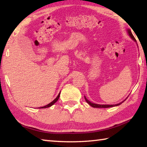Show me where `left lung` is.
I'll return each instance as SVG.
<instances>
[{"instance_id": "left-lung-1", "label": "left lung", "mask_w": 147, "mask_h": 147, "mask_svg": "<svg viewBox=\"0 0 147 147\" xmlns=\"http://www.w3.org/2000/svg\"><path fill=\"white\" fill-rule=\"evenodd\" d=\"M127 31H128V33L129 36H130V38H131V39H132L134 41L136 42V39H135V38H134V37L133 34H132V33H131V32L130 30L128 29ZM84 98H85L86 101L87 102H88L91 106L93 107V108H110V107H113V106H119V105H120V104H121L123 102H124V100H126V99H125V100H123V102H120V103H119V104H113V105H112V104H111V105H109V104H108H108H94V103H93V102H91L90 101L88 100L85 96H84Z\"/></svg>"}]
</instances>
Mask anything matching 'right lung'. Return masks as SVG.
Masks as SVG:
<instances>
[{
	"instance_id": "1",
	"label": "right lung",
	"mask_w": 147,
	"mask_h": 147,
	"mask_svg": "<svg viewBox=\"0 0 147 147\" xmlns=\"http://www.w3.org/2000/svg\"><path fill=\"white\" fill-rule=\"evenodd\" d=\"M59 95H60V93H59L58 94V95L57 96V97L54 99V100L53 101H52L51 103H49V104H47V105L45 106H43V107H40L39 108H49V107H51V106H53L54 104H55L57 101H58V100L59 99Z\"/></svg>"
}]
</instances>
